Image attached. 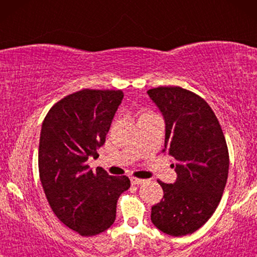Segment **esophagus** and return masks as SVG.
<instances>
[{"instance_id": "1", "label": "esophagus", "mask_w": 257, "mask_h": 257, "mask_svg": "<svg viewBox=\"0 0 257 257\" xmlns=\"http://www.w3.org/2000/svg\"><path fill=\"white\" fill-rule=\"evenodd\" d=\"M131 182H132V185H142V184H144V182H145V180H144V179H139V178L132 177L131 178Z\"/></svg>"}]
</instances>
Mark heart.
<instances>
[{
  "mask_svg": "<svg viewBox=\"0 0 257 257\" xmlns=\"http://www.w3.org/2000/svg\"><path fill=\"white\" fill-rule=\"evenodd\" d=\"M146 113H150V112H146Z\"/></svg>",
  "mask_w": 257,
  "mask_h": 257,
  "instance_id": "1",
  "label": "heart"
}]
</instances>
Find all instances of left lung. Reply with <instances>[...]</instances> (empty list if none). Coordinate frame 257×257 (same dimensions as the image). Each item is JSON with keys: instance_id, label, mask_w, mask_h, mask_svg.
<instances>
[{"instance_id": "1", "label": "left lung", "mask_w": 257, "mask_h": 257, "mask_svg": "<svg viewBox=\"0 0 257 257\" xmlns=\"http://www.w3.org/2000/svg\"><path fill=\"white\" fill-rule=\"evenodd\" d=\"M163 112L166 138L163 152L175 161L178 178L165 184L164 196L152 207L151 220L172 236L192 234L205 224L222 198L229 153L226 138L208 103L180 86L147 91Z\"/></svg>"}]
</instances>
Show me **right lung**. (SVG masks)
<instances>
[{"mask_svg": "<svg viewBox=\"0 0 257 257\" xmlns=\"http://www.w3.org/2000/svg\"><path fill=\"white\" fill-rule=\"evenodd\" d=\"M121 90L83 89L58 100L42 125L38 171L55 215L82 236H94L115 220L119 195L130 188L126 175L90 170L89 157H99Z\"/></svg>", "mask_w": 257, "mask_h": 257, "instance_id": "1", "label": "right lung"}]
</instances>
